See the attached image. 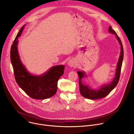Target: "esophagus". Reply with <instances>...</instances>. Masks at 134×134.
Listing matches in <instances>:
<instances>
[{"mask_svg":"<svg viewBox=\"0 0 134 134\" xmlns=\"http://www.w3.org/2000/svg\"><path fill=\"white\" fill-rule=\"evenodd\" d=\"M68 65L69 66H70V67H71L75 66V65H76V62H75V60H74V59H70V60L68 61Z\"/></svg>","mask_w":134,"mask_h":134,"instance_id":"esophagus-1","label":"esophagus"}]
</instances>
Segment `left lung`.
Returning a JSON list of instances; mask_svg holds the SVG:
<instances>
[{
  "mask_svg": "<svg viewBox=\"0 0 134 134\" xmlns=\"http://www.w3.org/2000/svg\"><path fill=\"white\" fill-rule=\"evenodd\" d=\"M109 31L110 33L114 34L116 35L117 39L118 40V42L121 46L120 55L118 60V63L117 65L115 77H114L113 81L109 84L103 85L99 90H94L90 88V86H88L87 85L84 84L82 82V81H81L82 79L85 76V73L83 71H78L77 74L79 76V86H80V93L83 97L88 99L96 100V99H101L104 97H105L107 95H108V94L110 93V92L116 86L119 80L121 66L122 64L123 57H124L123 46L120 39V38L118 36L117 34L112 29L111 26L109 28Z\"/></svg>",
  "mask_w": 134,
  "mask_h": 134,
  "instance_id": "1",
  "label": "left lung"
}]
</instances>
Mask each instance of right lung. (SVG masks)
Here are the masks:
<instances>
[{
	"mask_svg": "<svg viewBox=\"0 0 134 134\" xmlns=\"http://www.w3.org/2000/svg\"><path fill=\"white\" fill-rule=\"evenodd\" d=\"M24 26L18 33L10 49V60L16 82L33 99L43 100L50 98L57 92V82L64 73L65 66H53L40 76L33 75L29 72L20 60L17 47L18 37L21 36Z\"/></svg>",
	"mask_w": 134,
	"mask_h": 134,
	"instance_id": "obj_1",
	"label": "right lung"
}]
</instances>
